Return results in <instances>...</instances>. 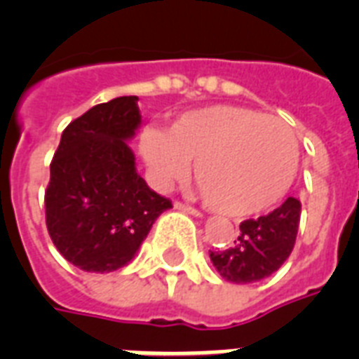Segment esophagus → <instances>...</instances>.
I'll list each match as a JSON object with an SVG mask.
<instances>
[{
  "instance_id": "1",
  "label": "esophagus",
  "mask_w": 359,
  "mask_h": 359,
  "mask_svg": "<svg viewBox=\"0 0 359 359\" xmlns=\"http://www.w3.org/2000/svg\"><path fill=\"white\" fill-rule=\"evenodd\" d=\"M174 207H176L177 211L189 212V215H192V216H201V212L198 211V209H194V207H191V205H185V203H182V201H176V203H174Z\"/></svg>"
}]
</instances>
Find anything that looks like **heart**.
Listing matches in <instances>:
<instances>
[{
	"label": "heart",
	"instance_id": "b5f03b06",
	"mask_svg": "<svg viewBox=\"0 0 359 359\" xmlns=\"http://www.w3.org/2000/svg\"><path fill=\"white\" fill-rule=\"evenodd\" d=\"M139 148L152 182L167 189L189 172L216 211L250 216L290 191L299 165L288 124L250 108L212 104L177 115L168 130L147 128Z\"/></svg>",
	"mask_w": 359,
	"mask_h": 359
}]
</instances>
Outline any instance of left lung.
<instances>
[{
	"label": "left lung",
	"instance_id": "left-lung-1",
	"mask_svg": "<svg viewBox=\"0 0 359 359\" xmlns=\"http://www.w3.org/2000/svg\"><path fill=\"white\" fill-rule=\"evenodd\" d=\"M301 201L288 198L266 216L240 224L238 240L226 251H209L222 279L250 284L275 273L290 257L297 238Z\"/></svg>",
	"mask_w": 359,
	"mask_h": 359
}]
</instances>
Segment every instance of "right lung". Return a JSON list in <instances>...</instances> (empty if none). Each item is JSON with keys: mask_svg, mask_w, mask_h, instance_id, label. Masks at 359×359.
Masks as SVG:
<instances>
[{"mask_svg": "<svg viewBox=\"0 0 359 359\" xmlns=\"http://www.w3.org/2000/svg\"><path fill=\"white\" fill-rule=\"evenodd\" d=\"M137 97L97 104L62 132L46 191V224L67 262L109 273L132 262L159 215L172 207L147 185L128 141Z\"/></svg>", "mask_w": 359, "mask_h": 359, "instance_id": "add662e5", "label": "right lung"}]
</instances>
